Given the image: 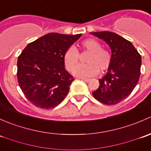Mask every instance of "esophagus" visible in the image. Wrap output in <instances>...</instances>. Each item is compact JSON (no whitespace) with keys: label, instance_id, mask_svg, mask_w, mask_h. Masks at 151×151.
Returning a JSON list of instances; mask_svg holds the SVG:
<instances>
[{"label":"esophagus","instance_id":"34e87169","mask_svg":"<svg viewBox=\"0 0 151 151\" xmlns=\"http://www.w3.org/2000/svg\"><path fill=\"white\" fill-rule=\"evenodd\" d=\"M82 80H83V81L85 82V83H88V82L90 81V80H89V79H84V78H83V79H82Z\"/></svg>","mask_w":151,"mask_h":151}]
</instances>
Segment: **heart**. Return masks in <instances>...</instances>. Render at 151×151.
Returning a JSON list of instances; mask_svg holds the SVG:
<instances>
[{
  "mask_svg": "<svg viewBox=\"0 0 151 151\" xmlns=\"http://www.w3.org/2000/svg\"><path fill=\"white\" fill-rule=\"evenodd\" d=\"M82 51L89 52L86 58V64L77 66L80 60V55L77 49L70 47L65 52L63 61L65 66L68 71H72L75 76L83 78L93 77L99 73V70L102 72L106 71L112 63V53L108 49L101 47V44L94 39H87L80 45Z\"/></svg>",
  "mask_w": 151,
  "mask_h": 151,
  "instance_id": "b5f03b06",
  "label": "heart"
}]
</instances>
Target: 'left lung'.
Returning <instances> with one entry per match:
<instances>
[{
  "label": "left lung",
  "instance_id": "obj_1",
  "mask_svg": "<svg viewBox=\"0 0 151 151\" xmlns=\"http://www.w3.org/2000/svg\"><path fill=\"white\" fill-rule=\"evenodd\" d=\"M104 41L112 50V63L99 87L93 92L94 98L106 105H115L129 96L139 81L141 55L129 41L109 31L91 33Z\"/></svg>",
  "mask_w": 151,
  "mask_h": 151
}]
</instances>
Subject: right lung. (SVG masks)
Wrapping results in <instances>:
<instances>
[{"label": "right lung", "instance_id": "1", "mask_svg": "<svg viewBox=\"0 0 151 151\" xmlns=\"http://www.w3.org/2000/svg\"><path fill=\"white\" fill-rule=\"evenodd\" d=\"M82 34L50 33L30 42L17 60V80L27 99L42 109H52L66 96L74 77L65 68V52Z\"/></svg>", "mask_w": 151, "mask_h": 151}]
</instances>
